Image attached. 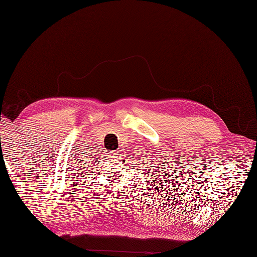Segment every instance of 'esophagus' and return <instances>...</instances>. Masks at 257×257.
<instances>
[{"label":"esophagus","mask_w":257,"mask_h":257,"mask_svg":"<svg viewBox=\"0 0 257 257\" xmlns=\"http://www.w3.org/2000/svg\"><path fill=\"white\" fill-rule=\"evenodd\" d=\"M109 154H110V157H112V158H117L119 156V152L118 151H110Z\"/></svg>","instance_id":"esophagus-1"}]
</instances>
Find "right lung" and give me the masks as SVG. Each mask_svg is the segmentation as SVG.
Returning <instances> with one entry per match:
<instances>
[{
  "label": "right lung",
  "instance_id": "obj_1",
  "mask_svg": "<svg viewBox=\"0 0 257 257\" xmlns=\"http://www.w3.org/2000/svg\"><path fill=\"white\" fill-rule=\"evenodd\" d=\"M96 159H97V158H96ZM95 162H96V161H95Z\"/></svg>",
  "mask_w": 257,
  "mask_h": 257
}]
</instances>
